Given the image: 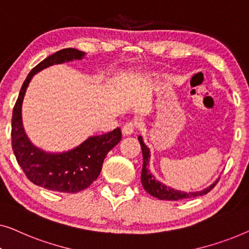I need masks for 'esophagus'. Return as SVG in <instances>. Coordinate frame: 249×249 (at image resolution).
Returning a JSON list of instances; mask_svg holds the SVG:
<instances>
[{"label": "esophagus", "mask_w": 249, "mask_h": 249, "mask_svg": "<svg viewBox=\"0 0 249 249\" xmlns=\"http://www.w3.org/2000/svg\"><path fill=\"white\" fill-rule=\"evenodd\" d=\"M134 129H135V124L129 122V123H126L123 126V128H122V134H123L124 136H128V135L133 134Z\"/></svg>", "instance_id": "esophagus-1"}]
</instances>
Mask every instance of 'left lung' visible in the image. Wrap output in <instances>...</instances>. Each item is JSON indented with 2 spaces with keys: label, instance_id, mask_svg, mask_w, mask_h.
Instances as JSON below:
<instances>
[{
  "label": "left lung",
  "instance_id": "obj_1",
  "mask_svg": "<svg viewBox=\"0 0 249 249\" xmlns=\"http://www.w3.org/2000/svg\"><path fill=\"white\" fill-rule=\"evenodd\" d=\"M140 144H141L142 155H143V167H142V174H141V181L143 185V188L148 192L150 195L155 196V197L159 199H166V201H179V199H186V198H193L197 197V196H202L208 194L213 187L215 186L219 179H216L212 185H210L205 190L199 192H193V193H186V192L176 191L169 186H166L162 183H160L155 178V176L150 173L149 170V160H150V150L146 148V145L143 142L141 136L138 138Z\"/></svg>",
  "mask_w": 249,
  "mask_h": 249
}]
</instances>
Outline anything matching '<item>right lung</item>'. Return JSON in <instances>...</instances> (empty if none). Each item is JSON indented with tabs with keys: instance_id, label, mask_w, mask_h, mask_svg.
Returning a JSON list of instances; mask_svg holds the SVG:
<instances>
[{
	"instance_id": "add662e5",
	"label": "right lung",
	"mask_w": 249,
	"mask_h": 249,
	"mask_svg": "<svg viewBox=\"0 0 249 249\" xmlns=\"http://www.w3.org/2000/svg\"><path fill=\"white\" fill-rule=\"evenodd\" d=\"M86 53L64 48L48 56L31 70L21 87L12 114V149L28 179L35 185L61 193H78L88 188L99 176L107 153L122 140L121 128L90 136L76 148L62 153H48L29 141L22 125V101L33 76L54 64L82 59Z\"/></svg>"
}]
</instances>
